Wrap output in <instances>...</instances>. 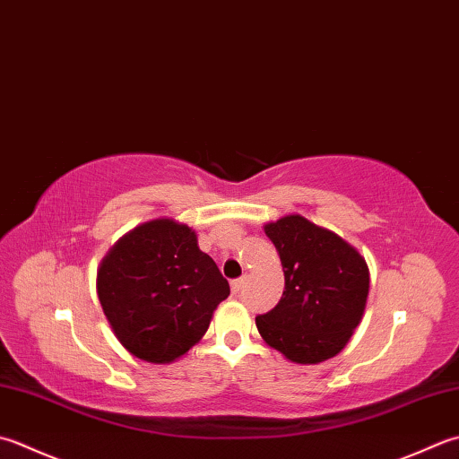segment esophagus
I'll list each match as a JSON object with an SVG mask.
<instances>
[{
  "instance_id": "34e87169",
  "label": "esophagus",
  "mask_w": 459,
  "mask_h": 459,
  "mask_svg": "<svg viewBox=\"0 0 459 459\" xmlns=\"http://www.w3.org/2000/svg\"><path fill=\"white\" fill-rule=\"evenodd\" d=\"M242 284H245V276H240V278H235V281L230 282V289H232V294H238L240 292V289H242Z\"/></svg>"
}]
</instances>
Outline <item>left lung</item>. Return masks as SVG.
Instances as JSON below:
<instances>
[{"label":"left lung","instance_id":"left-lung-1","mask_svg":"<svg viewBox=\"0 0 459 459\" xmlns=\"http://www.w3.org/2000/svg\"><path fill=\"white\" fill-rule=\"evenodd\" d=\"M284 268V292L256 328L296 364H318L342 350L366 308L370 273L356 248L300 214L264 227Z\"/></svg>","mask_w":459,"mask_h":459}]
</instances>
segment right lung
<instances>
[{"label": "right lung", "instance_id": "obj_1", "mask_svg": "<svg viewBox=\"0 0 459 459\" xmlns=\"http://www.w3.org/2000/svg\"><path fill=\"white\" fill-rule=\"evenodd\" d=\"M97 294L117 340L141 360L165 364L199 342L230 286L195 230L159 219L109 250Z\"/></svg>", "mask_w": 459, "mask_h": 459}]
</instances>
